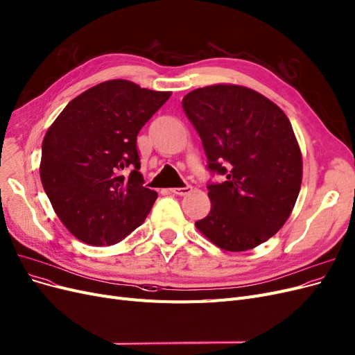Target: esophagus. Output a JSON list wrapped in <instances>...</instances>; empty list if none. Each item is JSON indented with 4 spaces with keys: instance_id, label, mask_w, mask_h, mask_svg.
<instances>
[{
    "instance_id": "1",
    "label": "esophagus",
    "mask_w": 355,
    "mask_h": 355,
    "mask_svg": "<svg viewBox=\"0 0 355 355\" xmlns=\"http://www.w3.org/2000/svg\"><path fill=\"white\" fill-rule=\"evenodd\" d=\"M172 191V193H175V195H187V193H189L191 191H192V187L191 185H187V187H183V188H173V189H170Z\"/></svg>"
}]
</instances>
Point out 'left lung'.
Listing matches in <instances>:
<instances>
[{
	"label": "left lung",
	"instance_id": "left-lung-1",
	"mask_svg": "<svg viewBox=\"0 0 355 355\" xmlns=\"http://www.w3.org/2000/svg\"><path fill=\"white\" fill-rule=\"evenodd\" d=\"M183 112L197 129L209 170L211 210L195 222L225 251L259 247L285 225L301 189L302 157L286 114L273 101L239 85L191 91Z\"/></svg>",
	"mask_w": 355,
	"mask_h": 355
}]
</instances>
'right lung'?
<instances>
[{
	"instance_id": "obj_1",
	"label": "right lung",
	"mask_w": 355,
	"mask_h": 355,
	"mask_svg": "<svg viewBox=\"0 0 355 355\" xmlns=\"http://www.w3.org/2000/svg\"><path fill=\"white\" fill-rule=\"evenodd\" d=\"M172 92L125 79L95 85L73 98L42 141L41 182L71 235L88 245H113L148 216L157 192L139 173L137 137ZM132 172L125 178L121 170Z\"/></svg>"
}]
</instances>
